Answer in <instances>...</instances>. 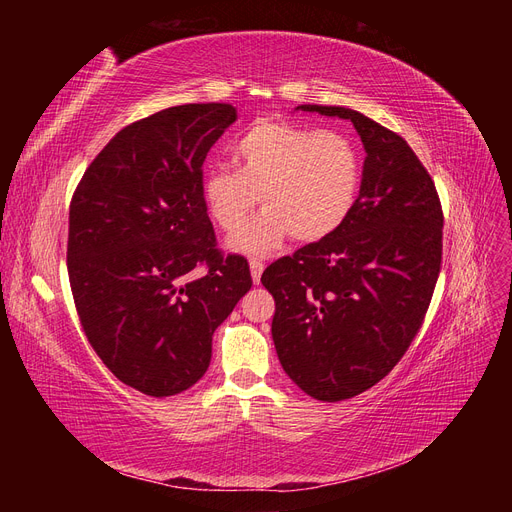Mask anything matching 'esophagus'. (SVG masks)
I'll list each match as a JSON object with an SVG mask.
<instances>
[{"instance_id": "esophagus-1", "label": "esophagus", "mask_w": 512, "mask_h": 512, "mask_svg": "<svg viewBox=\"0 0 512 512\" xmlns=\"http://www.w3.org/2000/svg\"><path fill=\"white\" fill-rule=\"evenodd\" d=\"M250 271H252V280H254V284H258V282H260V275H262V271H265V262H262L260 258H252V260H250Z\"/></svg>"}]
</instances>
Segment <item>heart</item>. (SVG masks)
I'll use <instances>...</instances> for the list:
<instances>
[{"instance_id":"obj_1","label":"heart","mask_w":512,"mask_h":512,"mask_svg":"<svg viewBox=\"0 0 512 512\" xmlns=\"http://www.w3.org/2000/svg\"><path fill=\"white\" fill-rule=\"evenodd\" d=\"M230 164L205 170L200 192L211 220L235 232L258 199L268 207L230 239L232 250L265 254L288 235L322 241L342 228L359 203L363 156L344 132L256 121L232 145Z\"/></svg>"}]
</instances>
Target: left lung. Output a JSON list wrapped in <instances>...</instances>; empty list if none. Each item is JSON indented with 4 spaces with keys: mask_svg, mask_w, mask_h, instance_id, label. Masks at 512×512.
Returning a JSON list of instances; mask_svg holds the SVG:
<instances>
[{
    "mask_svg": "<svg viewBox=\"0 0 512 512\" xmlns=\"http://www.w3.org/2000/svg\"><path fill=\"white\" fill-rule=\"evenodd\" d=\"M301 111L350 119L365 147L356 209L335 235L275 260L260 282L292 382L342 401L378 384L425 320L442 265L444 215L423 162L397 132L344 106Z\"/></svg>",
    "mask_w": 512,
    "mask_h": 512,
    "instance_id": "left-lung-1",
    "label": "left lung"
}]
</instances>
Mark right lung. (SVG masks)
<instances>
[{
    "label": "right lung",
    "mask_w": 512,
    "mask_h": 512,
    "mask_svg": "<svg viewBox=\"0 0 512 512\" xmlns=\"http://www.w3.org/2000/svg\"><path fill=\"white\" fill-rule=\"evenodd\" d=\"M235 119V106L209 102L134 121L72 196L68 277L81 327L115 378L151 397L205 376L213 331L252 288L247 260L218 250L200 192L207 153Z\"/></svg>",
    "instance_id": "1"
}]
</instances>
